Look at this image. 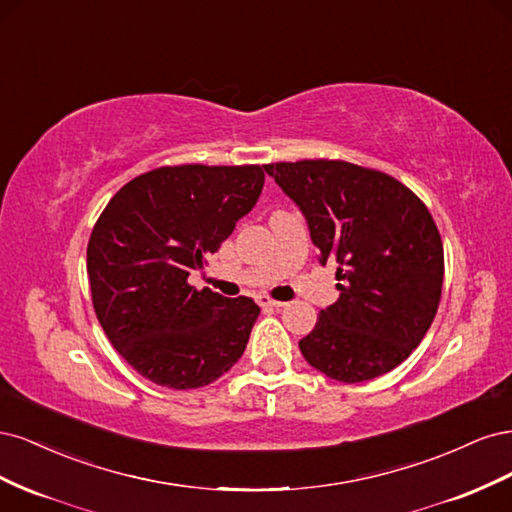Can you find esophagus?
<instances>
[{
  "mask_svg": "<svg viewBox=\"0 0 512 512\" xmlns=\"http://www.w3.org/2000/svg\"><path fill=\"white\" fill-rule=\"evenodd\" d=\"M256 301H258V305H260V307H265V309H280V307H284V305H286L284 301H275V299L265 297V294H260V297H258Z\"/></svg>",
  "mask_w": 512,
  "mask_h": 512,
  "instance_id": "esophagus-1",
  "label": "esophagus"
}]
</instances>
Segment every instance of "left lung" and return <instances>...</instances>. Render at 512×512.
<instances>
[{
    "label": "left lung",
    "mask_w": 512,
    "mask_h": 512,
    "mask_svg": "<svg viewBox=\"0 0 512 512\" xmlns=\"http://www.w3.org/2000/svg\"><path fill=\"white\" fill-rule=\"evenodd\" d=\"M265 173L303 213L320 265H337L339 299L299 342L305 361L350 384L404 363L442 294L444 250L427 207L397 179L350 162H280Z\"/></svg>",
    "instance_id": "left-lung-1"
}]
</instances>
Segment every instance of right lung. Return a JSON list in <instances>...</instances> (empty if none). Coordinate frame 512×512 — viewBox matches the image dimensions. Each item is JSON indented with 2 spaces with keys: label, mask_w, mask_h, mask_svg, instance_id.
I'll return each instance as SVG.
<instances>
[{
  "label": "right lung",
  "mask_w": 512,
  "mask_h": 512,
  "mask_svg": "<svg viewBox=\"0 0 512 512\" xmlns=\"http://www.w3.org/2000/svg\"><path fill=\"white\" fill-rule=\"evenodd\" d=\"M260 166H164L132 179L91 232L87 275L115 350L166 389H198L235 365L260 307L188 284L250 213Z\"/></svg>",
  "instance_id": "add662e5"
}]
</instances>
